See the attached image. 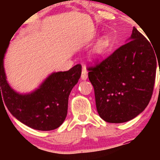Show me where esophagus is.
I'll use <instances>...</instances> for the list:
<instances>
[{"label":"esophagus","instance_id":"obj_1","mask_svg":"<svg viewBox=\"0 0 160 160\" xmlns=\"http://www.w3.org/2000/svg\"><path fill=\"white\" fill-rule=\"evenodd\" d=\"M88 78V73L86 71V70L85 68H82V74H81V79L83 80H86Z\"/></svg>","mask_w":160,"mask_h":160}]
</instances>
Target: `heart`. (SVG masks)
<instances>
[{"label": "heart", "mask_w": 160, "mask_h": 160, "mask_svg": "<svg viewBox=\"0 0 160 160\" xmlns=\"http://www.w3.org/2000/svg\"><path fill=\"white\" fill-rule=\"evenodd\" d=\"M109 45V41L107 40H104L102 43H100V45L98 46V47L96 49V53L97 54H101L104 51V49H107V47Z\"/></svg>", "instance_id": "heart-1"}]
</instances>
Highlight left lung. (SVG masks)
I'll return each mask as SVG.
<instances>
[{"label":"left lung","instance_id":"obj_1","mask_svg":"<svg viewBox=\"0 0 160 160\" xmlns=\"http://www.w3.org/2000/svg\"><path fill=\"white\" fill-rule=\"evenodd\" d=\"M129 40L105 59L87 67L97 111L111 123L132 120L153 95L159 61L155 49L135 27Z\"/></svg>","mask_w":160,"mask_h":160}]
</instances>
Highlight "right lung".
Masks as SVG:
<instances>
[{"mask_svg": "<svg viewBox=\"0 0 160 160\" xmlns=\"http://www.w3.org/2000/svg\"><path fill=\"white\" fill-rule=\"evenodd\" d=\"M6 49L0 56V98H3L9 111L34 129L50 131L59 127L67 116L70 92L81 76V65L69 71L53 73L34 92L20 95L7 82L3 68Z\"/></svg>", "mask_w": 160, "mask_h": 160, "instance_id": "add662e5", "label": "right lung"}]
</instances>
